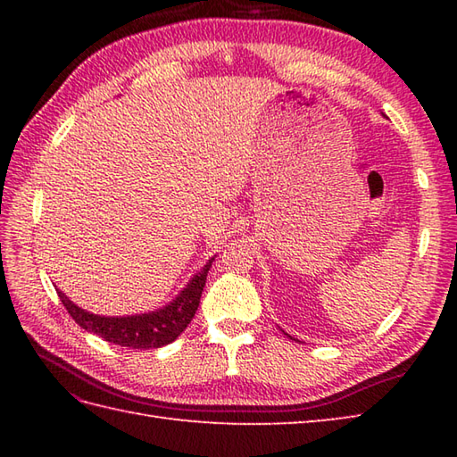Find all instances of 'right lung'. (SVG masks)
Here are the masks:
<instances>
[{"label": "right lung", "mask_w": 457, "mask_h": 457, "mask_svg": "<svg viewBox=\"0 0 457 457\" xmlns=\"http://www.w3.org/2000/svg\"><path fill=\"white\" fill-rule=\"evenodd\" d=\"M210 267L212 261L204 265L198 275H194L188 287L182 290L180 296H177L174 303L161 308L159 312L151 314L105 318L86 312V310L71 303L61 290H58V298H61V303L64 304L68 314L72 316L76 324L96 336L104 337L105 342L131 349L162 347L174 342V339L187 329L194 314H196Z\"/></svg>", "instance_id": "right-lung-1"}]
</instances>
